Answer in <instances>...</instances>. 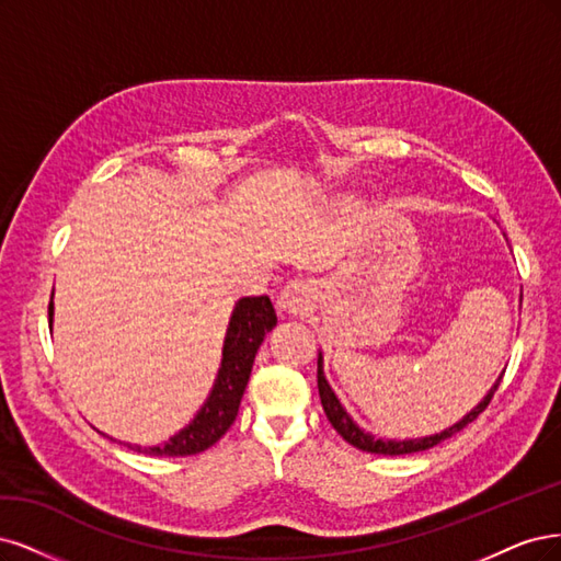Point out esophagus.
<instances>
[{
    "instance_id": "obj_1",
    "label": "esophagus",
    "mask_w": 561,
    "mask_h": 561,
    "mask_svg": "<svg viewBox=\"0 0 561 561\" xmlns=\"http://www.w3.org/2000/svg\"><path fill=\"white\" fill-rule=\"evenodd\" d=\"M314 291L310 284L305 282H291L284 286V291L277 298V310L286 317H302L312 307Z\"/></svg>"
}]
</instances>
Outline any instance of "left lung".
<instances>
[{
    "label": "left lung",
    "instance_id": "obj_1",
    "mask_svg": "<svg viewBox=\"0 0 561 561\" xmlns=\"http://www.w3.org/2000/svg\"><path fill=\"white\" fill-rule=\"evenodd\" d=\"M503 379V373L501 377L496 379V385L490 389V393L484 396V399L466 414V417L461 422H457L455 426H449L440 433H436V436H426V438H412V440H385V438H375L373 433H366L364 428H358V424L350 417L347 410L342 408V403L337 401L335 391L331 389V385L327 382V375H323V356L319 354V360H317V385H319V399H321V405H323V412H327V417L331 422V426L340 433L342 438H345L350 445L364 449V451H370V455H412V451H424V449H431L433 445H438L447 438L455 436V433H459L463 426H468L471 422L478 420V414L490 405L494 391L499 389Z\"/></svg>",
    "mask_w": 561,
    "mask_h": 561
}]
</instances>
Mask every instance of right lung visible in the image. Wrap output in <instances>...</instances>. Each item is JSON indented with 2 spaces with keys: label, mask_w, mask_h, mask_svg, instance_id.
I'll return each instance as SVG.
<instances>
[{
  "label": "right lung",
  "mask_w": 561,
  "mask_h": 561,
  "mask_svg": "<svg viewBox=\"0 0 561 561\" xmlns=\"http://www.w3.org/2000/svg\"><path fill=\"white\" fill-rule=\"evenodd\" d=\"M48 323L53 327V300L48 302ZM277 327L275 307L267 296L242 298L234 305L226 340L219 375L214 379L209 399L195 414L193 422L184 426L170 440L153 447L128 445L141 455L151 457H188L205 451L219 440L238 417L242 393L247 389L254 358L263 337Z\"/></svg>",
  "instance_id": "add662e5"
}]
</instances>
